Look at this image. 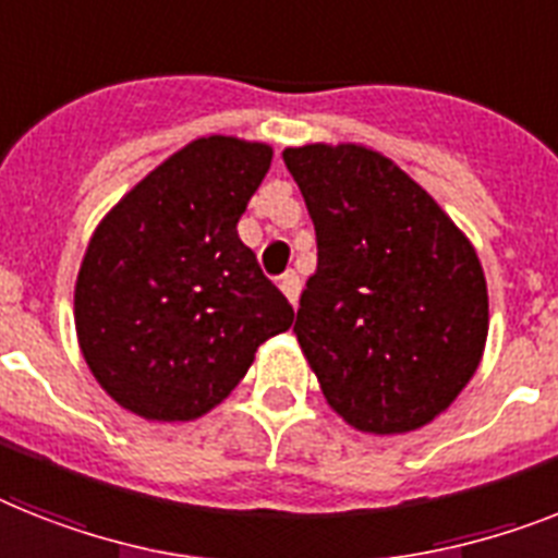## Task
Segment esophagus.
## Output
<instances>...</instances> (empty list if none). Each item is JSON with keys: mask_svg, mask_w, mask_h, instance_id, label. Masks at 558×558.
Segmentation results:
<instances>
[{"mask_svg": "<svg viewBox=\"0 0 558 558\" xmlns=\"http://www.w3.org/2000/svg\"><path fill=\"white\" fill-rule=\"evenodd\" d=\"M279 288H282V293L288 296L290 305H296L299 302V290H302V282H299V276L293 274V270H288V274L279 276Z\"/></svg>", "mask_w": 558, "mask_h": 558, "instance_id": "1", "label": "esophagus"}]
</instances>
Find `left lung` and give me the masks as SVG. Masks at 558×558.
Masks as SVG:
<instances>
[{"label":"left lung","instance_id":"1","mask_svg":"<svg viewBox=\"0 0 558 558\" xmlns=\"http://www.w3.org/2000/svg\"><path fill=\"white\" fill-rule=\"evenodd\" d=\"M316 230L296 333L348 425L404 434L439 416L476 373L487 284L473 245L427 191L376 150L282 154Z\"/></svg>","mask_w":558,"mask_h":558}]
</instances>
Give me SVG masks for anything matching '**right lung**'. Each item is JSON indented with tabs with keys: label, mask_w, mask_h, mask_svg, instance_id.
Segmentation results:
<instances>
[{
	"label": "right lung",
	"mask_w": 558,
	"mask_h": 558,
	"mask_svg": "<svg viewBox=\"0 0 558 558\" xmlns=\"http://www.w3.org/2000/svg\"><path fill=\"white\" fill-rule=\"evenodd\" d=\"M274 150L196 140L150 170L96 228L76 279V333L96 381L131 413L185 422L236 388L293 322L236 222Z\"/></svg>",
	"instance_id": "1"
}]
</instances>
